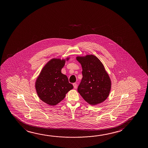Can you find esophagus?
I'll list each match as a JSON object with an SVG mask.
<instances>
[{"instance_id":"esophagus-1","label":"esophagus","mask_w":148,"mask_h":148,"mask_svg":"<svg viewBox=\"0 0 148 148\" xmlns=\"http://www.w3.org/2000/svg\"><path fill=\"white\" fill-rule=\"evenodd\" d=\"M73 86H74V88H77V83H74L73 84Z\"/></svg>"}]
</instances>
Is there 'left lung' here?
<instances>
[{
	"instance_id": "8db88e82",
	"label": "left lung",
	"mask_w": 148,
	"mask_h": 148,
	"mask_svg": "<svg viewBox=\"0 0 148 148\" xmlns=\"http://www.w3.org/2000/svg\"><path fill=\"white\" fill-rule=\"evenodd\" d=\"M82 68V78L77 90L91 105L105 101L109 95L111 82L103 64L93 55L77 57Z\"/></svg>"
}]
</instances>
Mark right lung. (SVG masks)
<instances>
[{
	"label": "right lung",
	"instance_id": "add662e5",
	"mask_svg": "<svg viewBox=\"0 0 148 148\" xmlns=\"http://www.w3.org/2000/svg\"><path fill=\"white\" fill-rule=\"evenodd\" d=\"M65 63V60H51L43 67L35 82L39 97L49 105H57L73 89V85L69 83L67 76L61 73Z\"/></svg>",
	"mask_w": 148,
	"mask_h": 148
}]
</instances>
